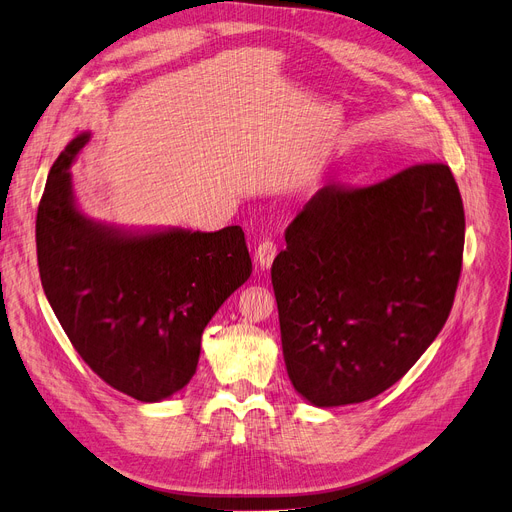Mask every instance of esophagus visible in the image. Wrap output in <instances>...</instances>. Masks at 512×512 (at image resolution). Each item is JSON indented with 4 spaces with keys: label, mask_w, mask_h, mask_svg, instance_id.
<instances>
[{
    "label": "esophagus",
    "mask_w": 512,
    "mask_h": 512,
    "mask_svg": "<svg viewBox=\"0 0 512 512\" xmlns=\"http://www.w3.org/2000/svg\"><path fill=\"white\" fill-rule=\"evenodd\" d=\"M275 256H277V245H275L271 239H264V241L258 243L256 258H254V260H256V264H258V267H260L262 271L271 267Z\"/></svg>",
    "instance_id": "34e87169"
}]
</instances>
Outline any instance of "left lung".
<instances>
[{
	"instance_id": "8db88e82",
	"label": "left lung",
	"mask_w": 512,
	"mask_h": 512,
	"mask_svg": "<svg viewBox=\"0 0 512 512\" xmlns=\"http://www.w3.org/2000/svg\"><path fill=\"white\" fill-rule=\"evenodd\" d=\"M273 260L283 359L315 407L384 393L420 359L452 311L464 208L445 163L378 185L319 189Z\"/></svg>"
}]
</instances>
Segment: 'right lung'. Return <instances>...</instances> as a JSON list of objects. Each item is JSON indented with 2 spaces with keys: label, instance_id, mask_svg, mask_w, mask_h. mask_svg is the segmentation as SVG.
<instances>
[{
  "label": "right lung",
  "instance_id": "1",
  "mask_svg": "<svg viewBox=\"0 0 512 512\" xmlns=\"http://www.w3.org/2000/svg\"><path fill=\"white\" fill-rule=\"evenodd\" d=\"M81 132L48 174L35 220L46 298L79 357L109 386L157 403L193 378L201 334L252 275L241 227L121 229L79 210L71 163Z\"/></svg>",
  "mask_w": 512,
  "mask_h": 512
}]
</instances>
